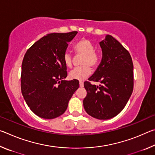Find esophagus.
Listing matches in <instances>:
<instances>
[{
  "mask_svg": "<svg viewBox=\"0 0 155 155\" xmlns=\"http://www.w3.org/2000/svg\"><path fill=\"white\" fill-rule=\"evenodd\" d=\"M79 86H80V87H83V86H84L83 82H82V81H80V82H79Z\"/></svg>",
  "mask_w": 155,
  "mask_h": 155,
  "instance_id": "esophagus-1",
  "label": "esophagus"
}]
</instances>
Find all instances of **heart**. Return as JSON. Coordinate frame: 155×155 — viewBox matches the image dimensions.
Listing matches in <instances>:
<instances>
[{
  "label": "heart",
  "instance_id": "1",
  "mask_svg": "<svg viewBox=\"0 0 155 155\" xmlns=\"http://www.w3.org/2000/svg\"><path fill=\"white\" fill-rule=\"evenodd\" d=\"M74 49L77 54H83V60L81 64L85 65L72 70L69 73V77L73 80L83 81L87 78L91 74V65L94 68L96 67L99 62V56L94 51V46L93 43L87 39H82L75 44ZM64 61L68 68L72 66V57L70 52H65L64 55Z\"/></svg>",
  "mask_w": 155,
  "mask_h": 155
}]
</instances>
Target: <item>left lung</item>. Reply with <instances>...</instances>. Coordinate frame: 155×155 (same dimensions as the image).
Returning <instances> with one entry per match:
<instances>
[{
    "label": "left lung",
    "instance_id": "1",
    "mask_svg": "<svg viewBox=\"0 0 155 155\" xmlns=\"http://www.w3.org/2000/svg\"><path fill=\"white\" fill-rule=\"evenodd\" d=\"M103 57L94 74L89 78L102 85L84 83L87 96L85 111L94 118L108 120L124 108L133 90V64L129 52L110 35L99 43Z\"/></svg>",
    "mask_w": 155,
    "mask_h": 155
}]
</instances>
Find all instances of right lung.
Here are the masks:
<instances>
[{
    "label": "right lung",
    "instance_id": "obj_1",
    "mask_svg": "<svg viewBox=\"0 0 155 155\" xmlns=\"http://www.w3.org/2000/svg\"><path fill=\"white\" fill-rule=\"evenodd\" d=\"M77 31L50 33L34 43L22 64L21 91L28 107L44 119H54L67 109L79 87L78 81H66L64 55Z\"/></svg>",
    "mask_w": 155,
    "mask_h": 155
}]
</instances>
